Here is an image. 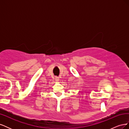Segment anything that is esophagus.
<instances>
[{"mask_svg": "<svg viewBox=\"0 0 129 129\" xmlns=\"http://www.w3.org/2000/svg\"><path fill=\"white\" fill-rule=\"evenodd\" d=\"M55 80L56 81H59V78H58V77H55Z\"/></svg>", "mask_w": 129, "mask_h": 129, "instance_id": "obj_1", "label": "esophagus"}]
</instances>
